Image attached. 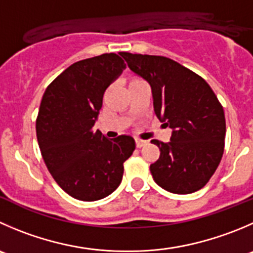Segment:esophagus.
<instances>
[{
  "mask_svg": "<svg viewBox=\"0 0 253 253\" xmlns=\"http://www.w3.org/2000/svg\"><path fill=\"white\" fill-rule=\"evenodd\" d=\"M134 142H136V147H137V148H141V147H143L144 144L147 143L146 141H143V139H139V138L134 139Z\"/></svg>",
  "mask_w": 253,
  "mask_h": 253,
  "instance_id": "obj_1",
  "label": "esophagus"
}]
</instances>
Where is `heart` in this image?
Wrapping results in <instances>:
<instances>
[{
    "mask_svg": "<svg viewBox=\"0 0 253 253\" xmlns=\"http://www.w3.org/2000/svg\"><path fill=\"white\" fill-rule=\"evenodd\" d=\"M143 80L139 79V78H132V79H129L128 82V86H131V85H134V84H138V83H142Z\"/></svg>",
    "mask_w": 253,
    "mask_h": 253,
    "instance_id": "1",
    "label": "heart"
}]
</instances>
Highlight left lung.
<instances>
[{"mask_svg":"<svg viewBox=\"0 0 253 253\" xmlns=\"http://www.w3.org/2000/svg\"><path fill=\"white\" fill-rule=\"evenodd\" d=\"M121 56L149 83L157 117L173 129L168 143L152 139L161 152L149 167L154 181L174 194L197 192L224 153L226 122L216 95L202 77L166 56L126 51Z\"/></svg>","mask_w":253,"mask_h":253,"instance_id":"obj_1","label":"left lung"}]
</instances>
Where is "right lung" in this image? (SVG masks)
<instances>
[{
	"instance_id": "right-lung-1",
	"label": "right lung",
	"mask_w": 253,
	"mask_h": 253,
	"mask_svg": "<svg viewBox=\"0 0 253 253\" xmlns=\"http://www.w3.org/2000/svg\"><path fill=\"white\" fill-rule=\"evenodd\" d=\"M125 68L115 53L77 61L42 99L36 122L42 157L58 185L78 200L95 202L115 192L136 147L131 136L107 139L94 129L105 91Z\"/></svg>"
}]
</instances>
